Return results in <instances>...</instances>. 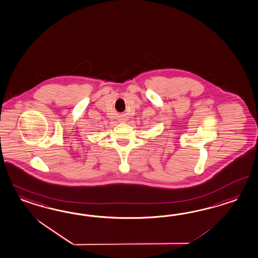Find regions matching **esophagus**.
I'll list each match as a JSON object with an SVG mask.
<instances>
[{
    "instance_id": "34e87169",
    "label": "esophagus",
    "mask_w": 258,
    "mask_h": 258,
    "mask_svg": "<svg viewBox=\"0 0 258 258\" xmlns=\"http://www.w3.org/2000/svg\"><path fill=\"white\" fill-rule=\"evenodd\" d=\"M119 120H120V121H125L126 118L125 117H123V116H121V117L119 118Z\"/></svg>"
}]
</instances>
